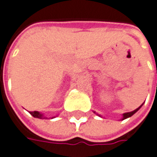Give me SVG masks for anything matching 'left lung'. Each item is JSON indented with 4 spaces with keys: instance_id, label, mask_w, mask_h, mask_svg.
<instances>
[{
    "instance_id": "1",
    "label": "left lung",
    "mask_w": 157,
    "mask_h": 157,
    "mask_svg": "<svg viewBox=\"0 0 157 157\" xmlns=\"http://www.w3.org/2000/svg\"><path fill=\"white\" fill-rule=\"evenodd\" d=\"M141 106H142V104H141V105L140 106V107H139L138 109H136L135 110H133V111H132V112H127V113L123 114V118H122V120H124V119H125V118H127V117H132V116L133 114L136 113V112H137L138 110H139V109H140V107H141Z\"/></svg>"
}]
</instances>
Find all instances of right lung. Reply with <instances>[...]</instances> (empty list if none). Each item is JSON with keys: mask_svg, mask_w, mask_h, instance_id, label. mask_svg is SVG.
Here are the masks:
<instances>
[{"mask_svg": "<svg viewBox=\"0 0 157 157\" xmlns=\"http://www.w3.org/2000/svg\"><path fill=\"white\" fill-rule=\"evenodd\" d=\"M30 114L33 116V117H37V118H45L43 117V115L42 114H40V112H38V111H31Z\"/></svg>", "mask_w": 157, "mask_h": 157, "instance_id": "obj_1", "label": "right lung"}]
</instances>
